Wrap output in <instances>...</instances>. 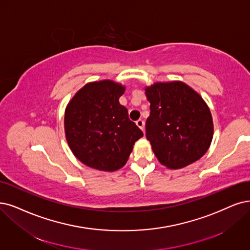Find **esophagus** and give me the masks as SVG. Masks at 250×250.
Returning <instances> with one entry per match:
<instances>
[{"mask_svg": "<svg viewBox=\"0 0 250 250\" xmlns=\"http://www.w3.org/2000/svg\"><path fill=\"white\" fill-rule=\"evenodd\" d=\"M136 125L139 126L142 131H144V125H145V124H144V120L143 119H138L137 122H136Z\"/></svg>", "mask_w": 250, "mask_h": 250, "instance_id": "esophagus-1", "label": "esophagus"}]
</instances>
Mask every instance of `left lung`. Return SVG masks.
Instances as JSON below:
<instances>
[{
    "label": "left lung",
    "instance_id": "obj_1",
    "mask_svg": "<svg viewBox=\"0 0 250 250\" xmlns=\"http://www.w3.org/2000/svg\"><path fill=\"white\" fill-rule=\"evenodd\" d=\"M150 102L146 138L160 163L179 169L206 153L213 137V122L201 96L180 81L158 82L145 88Z\"/></svg>",
    "mask_w": 250,
    "mask_h": 250
}]
</instances>
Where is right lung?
<instances>
[{"mask_svg": "<svg viewBox=\"0 0 250 250\" xmlns=\"http://www.w3.org/2000/svg\"><path fill=\"white\" fill-rule=\"evenodd\" d=\"M125 86L111 80L87 83L64 112V132L74 155L90 168L115 171L124 167L142 131L119 104Z\"/></svg>", "mask_w": 250, "mask_h": 250, "instance_id": "right-lung-1", "label": "right lung"}]
</instances>
